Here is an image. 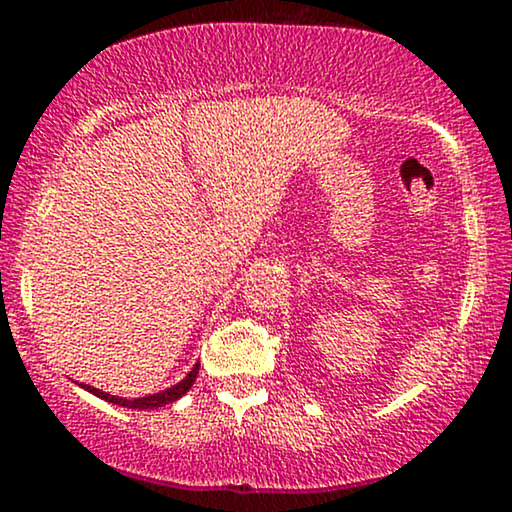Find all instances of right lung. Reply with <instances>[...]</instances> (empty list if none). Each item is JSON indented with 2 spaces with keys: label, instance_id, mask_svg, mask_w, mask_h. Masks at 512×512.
<instances>
[{
  "label": "right lung",
  "instance_id": "obj_1",
  "mask_svg": "<svg viewBox=\"0 0 512 512\" xmlns=\"http://www.w3.org/2000/svg\"><path fill=\"white\" fill-rule=\"evenodd\" d=\"M197 373H199V363L192 366L190 373L185 375V378L180 380V383L166 387V390L156 392V395H146V397H134V399H125V397H117V395H108V392L98 390V387H91V385H81L84 390L91 392V395L105 399V402L110 404H120V407H127V409H158V407H166V404L175 402V399H180L185 392H190L192 383L197 380Z\"/></svg>",
  "mask_w": 512,
  "mask_h": 512
}]
</instances>
